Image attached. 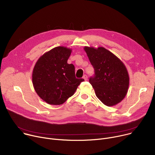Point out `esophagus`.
<instances>
[{
	"label": "esophagus",
	"mask_w": 155,
	"mask_h": 155,
	"mask_svg": "<svg viewBox=\"0 0 155 155\" xmlns=\"http://www.w3.org/2000/svg\"><path fill=\"white\" fill-rule=\"evenodd\" d=\"M83 78L84 80H85V81H87V80H88V77H87V75H84L83 77Z\"/></svg>",
	"instance_id": "esophagus-1"
}]
</instances>
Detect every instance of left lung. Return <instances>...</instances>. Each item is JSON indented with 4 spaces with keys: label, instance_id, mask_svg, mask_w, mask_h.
<instances>
[{
    "label": "left lung",
    "instance_id": "obj_1",
    "mask_svg": "<svg viewBox=\"0 0 155 155\" xmlns=\"http://www.w3.org/2000/svg\"><path fill=\"white\" fill-rule=\"evenodd\" d=\"M83 49L94 69V76L89 81L97 97L107 106L121 102L129 87V75L124 64L103 47Z\"/></svg>",
    "mask_w": 155,
    "mask_h": 155
}]
</instances>
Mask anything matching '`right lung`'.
Wrapping results in <instances>:
<instances>
[{
	"label": "right lung",
	"mask_w": 155,
	"mask_h": 155,
	"mask_svg": "<svg viewBox=\"0 0 155 155\" xmlns=\"http://www.w3.org/2000/svg\"><path fill=\"white\" fill-rule=\"evenodd\" d=\"M72 51L64 46L55 47L42 55L35 65L33 87L38 95L49 104L64 103L84 81L76 78L74 65L67 63Z\"/></svg>",
	"instance_id": "right-lung-1"
}]
</instances>
